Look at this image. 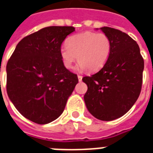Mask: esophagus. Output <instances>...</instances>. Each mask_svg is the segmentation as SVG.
Instances as JSON below:
<instances>
[{
	"mask_svg": "<svg viewBox=\"0 0 153 153\" xmlns=\"http://www.w3.org/2000/svg\"><path fill=\"white\" fill-rule=\"evenodd\" d=\"M78 79H79V81H82V76H81V75H78Z\"/></svg>",
	"mask_w": 153,
	"mask_h": 153,
	"instance_id": "obj_1",
	"label": "esophagus"
}]
</instances>
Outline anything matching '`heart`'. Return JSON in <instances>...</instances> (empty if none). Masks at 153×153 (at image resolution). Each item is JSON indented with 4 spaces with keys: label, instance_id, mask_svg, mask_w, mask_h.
<instances>
[{
    "label": "heart",
    "instance_id": "obj_1",
    "mask_svg": "<svg viewBox=\"0 0 153 153\" xmlns=\"http://www.w3.org/2000/svg\"><path fill=\"white\" fill-rule=\"evenodd\" d=\"M111 48V39L106 34L87 31L71 36L67 45L62 46L60 55L67 69L73 67L74 62L79 59L78 70L97 71L106 63Z\"/></svg>",
    "mask_w": 153,
    "mask_h": 153
}]
</instances>
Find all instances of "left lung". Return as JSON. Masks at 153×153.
I'll use <instances>...</instances> for the list:
<instances>
[{
  "mask_svg": "<svg viewBox=\"0 0 153 153\" xmlns=\"http://www.w3.org/2000/svg\"><path fill=\"white\" fill-rule=\"evenodd\" d=\"M110 38L111 53L102 69L82 78L88 86L84 101L92 116L101 121L121 117L140 96L144 62L139 45L125 32L100 28Z\"/></svg>",
  "mask_w": 153,
  "mask_h": 153,
  "instance_id": "obj_1",
  "label": "left lung"
}]
</instances>
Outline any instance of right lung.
Listing matches in <instances>:
<instances>
[{
    "instance_id": "add662e5",
    "label": "right lung",
    "mask_w": 153,
    "mask_h": 153,
    "mask_svg": "<svg viewBox=\"0 0 153 153\" xmlns=\"http://www.w3.org/2000/svg\"><path fill=\"white\" fill-rule=\"evenodd\" d=\"M74 27L52 26L26 36L6 65L8 97L23 117L37 124L53 122L63 113L79 82L60 55Z\"/></svg>"
}]
</instances>
